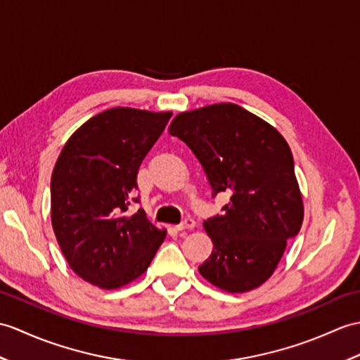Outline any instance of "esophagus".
I'll return each instance as SVG.
<instances>
[{
    "label": "esophagus",
    "mask_w": 360,
    "mask_h": 360,
    "mask_svg": "<svg viewBox=\"0 0 360 360\" xmlns=\"http://www.w3.org/2000/svg\"><path fill=\"white\" fill-rule=\"evenodd\" d=\"M196 227V222L193 219H186L184 222H181L179 225H176L178 231H184V230H193Z\"/></svg>",
    "instance_id": "esophagus-1"
}]
</instances>
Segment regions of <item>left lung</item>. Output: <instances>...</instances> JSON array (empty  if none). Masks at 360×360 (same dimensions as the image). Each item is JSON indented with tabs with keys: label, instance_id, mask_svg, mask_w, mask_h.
Listing matches in <instances>:
<instances>
[{
	"label": "left lung",
	"instance_id": "8db88e82",
	"mask_svg": "<svg viewBox=\"0 0 360 360\" xmlns=\"http://www.w3.org/2000/svg\"><path fill=\"white\" fill-rule=\"evenodd\" d=\"M169 133L202 165L224 214L204 221L213 252L199 265L212 285L247 293L271 278L304 221L293 155L281 133L238 104H212L173 118Z\"/></svg>",
	"mask_w": 360,
	"mask_h": 360
}]
</instances>
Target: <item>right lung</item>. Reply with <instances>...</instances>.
I'll list each match as a JSON object with an SVG mask.
<instances>
[{
  "label": "right lung",
  "mask_w": 360,
  "mask_h": 360,
  "mask_svg": "<svg viewBox=\"0 0 360 360\" xmlns=\"http://www.w3.org/2000/svg\"><path fill=\"white\" fill-rule=\"evenodd\" d=\"M172 112L113 107L91 116L64 144L50 182L52 227L81 279L116 290L148 269L165 230L127 214L136 174ZM138 200V199H133Z\"/></svg>",
  "instance_id": "right-lung-1"
}]
</instances>
